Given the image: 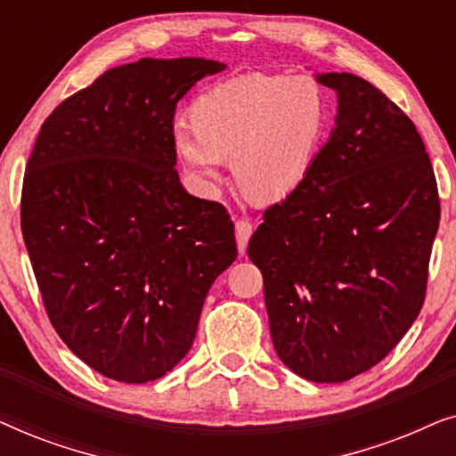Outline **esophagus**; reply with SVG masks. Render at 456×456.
Returning <instances> with one entry per match:
<instances>
[{
    "instance_id": "obj_1",
    "label": "esophagus",
    "mask_w": 456,
    "mask_h": 456,
    "mask_svg": "<svg viewBox=\"0 0 456 456\" xmlns=\"http://www.w3.org/2000/svg\"><path fill=\"white\" fill-rule=\"evenodd\" d=\"M251 234H253V224L251 222H247V220L236 222V245H239L240 255H245Z\"/></svg>"
}]
</instances>
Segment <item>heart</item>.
I'll return each mask as SVG.
<instances>
[{"label":"heart","mask_w":456,"mask_h":456,"mask_svg":"<svg viewBox=\"0 0 456 456\" xmlns=\"http://www.w3.org/2000/svg\"><path fill=\"white\" fill-rule=\"evenodd\" d=\"M192 122L172 130L174 149L205 191L232 159L236 183L255 201H280L309 178L332 124L328 91L309 77L247 74L205 91Z\"/></svg>","instance_id":"b5f03b06"}]
</instances>
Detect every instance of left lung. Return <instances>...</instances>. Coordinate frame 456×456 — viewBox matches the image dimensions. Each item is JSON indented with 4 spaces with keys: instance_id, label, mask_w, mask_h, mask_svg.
Returning a JSON list of instances; mask_svg holds the SVG:
<instances>
[{
    "instance_id": "1",
    "label": "left lung",
    "mask_w": 456,
    "mask_h": 456,
    "mask_svg": "<svg viewBox=\"0 0 456 456\" xmlns=\"http://www.w3.org/2000/svg\"><path fill=\"white\" fill-rule=\"evenodd\" d=\"M315 80L336 91V126L247 253L280 361L338 384L379 363L419 315L440 201L415 124L382 91L348 72Z\"/></svg>"
}]
</instances>
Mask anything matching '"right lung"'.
Returning <instances> with one entry per match:
<instances>
[{"mask_svg": "<svg viewBox=\"0 0 456 456\" xmlns=\"http://www.w3.org/2000/svg\"><path fill=\"white\" fill-rule=\"evenodd\" d=\"M205 58H142L103 72L43 122L20 224L49 322L105 378L145 384L195 340L205 297L236 259L234 224L176 172V105Z\"/></svg>", "mask_w": 456, "mask_h": 456, "instance_id": "1", "label": "right lung"}]
</instances>
